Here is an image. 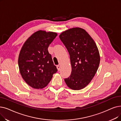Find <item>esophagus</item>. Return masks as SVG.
<instances>
[{
	"label": "esophagus",
	"mask_w": 121,
	"mask_h": 121,
	"mask_svg": "<svg viewBox=\"0 0 121 121\" xmlns=\"http://www.w3.org/2000/svg\"><path fill=\"white\" fill-rule=\"evenodd\" d=\"M57 68L58 70V71H60V69H61V66H60V65H58V66H57Z\"/></svg>",
	"instance_id": "1"
}]
</instances>
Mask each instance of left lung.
Instances as JSON below:
<instances>
[{"mask_svg": "<svg viewBox=\"0 0 121 121\" xmlns=\"http://www.w3.org/2000/svg\"><path fill=\"white\" fill-rule=\"evenodd\" d=\"M69 52L72 72L64 81L73 90H80L88 85L95 76L100 63V55L93 39L80 28H73L59 35Z\"/></svg>", "mask_w": 121, "mask_h": 121, "instance_id": "obj_1", "label": "left lung"}]
</instances>
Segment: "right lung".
<instances>
[{"label": "right lung", "instance_id": "obj_1", "mask_svg": "<svg viewBox=\"0 0 121 121\" xmlns=\"http://www.w3.org/2000/svg\"><path fill=\"white\" fill-rule=\"evenodd\" d=\"M57 33L36 31L26 41L20 51L18 65L24 80L34 88L45 87L57 71L48 51Z\"/></svg>", "mask_w": 121, "mask_h": 121}]
</instances>
